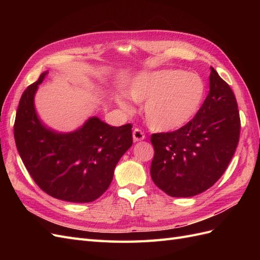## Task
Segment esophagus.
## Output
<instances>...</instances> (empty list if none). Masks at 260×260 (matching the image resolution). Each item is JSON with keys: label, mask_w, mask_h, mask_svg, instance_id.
<instances>
[{"label": "esophagus", "mask_w": 260, "mask_h": 260, "mask_svg": "<svg viewBox=\"0 0 260 260\" xmlns=\"http://www.w3.org/2000/svg\"><path fill=\"white\" fill-rule=\"evenodd\" d=\"M132 138H133V141H135V142H139V141H142V140L145 139V135H144V132L142 130L136 128L132 132Z\"/></svg>", "instance_id": "34e87169"}]
</instances>
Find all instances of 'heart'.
Wrapping results in <instances>:
<instances>
[{"label":"heart","mask_w":260,"mask_h":260,"mask_svg":"<svg viewBox=\"0 0 260 260\" xmlns=\"http://www.w3.org/2000/svg\"><path fill=\"white\" fill-rule=\"evenodd\" d=\"M136 103H144L147 124L155 131H175L191 122L205 100V82L194 73L183 70H159L141 74L127 89ZM123 111L131 107L122 98L116 99Z\"/></svg>","instance_id":"1"}]
</instances>
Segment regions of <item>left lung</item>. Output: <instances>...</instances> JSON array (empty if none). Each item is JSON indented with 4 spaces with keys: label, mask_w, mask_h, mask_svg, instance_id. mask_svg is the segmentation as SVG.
Wrapping results in <instances>:
<instances>
[{
    "label": "left lung",
    "mask_w": 260,
    "mask_h": 260,
    "mask_svg": "<svg viewBox=\"0 0 260 260\" xmlns=\"http://www.w3.org/2000/svg\"><path fill=\"white\" fill-rule=\"evenodd\" d=\"M210 70L209 93L194 119L176 131L151 137L152 180L172 198H191L214 185L239 143L241 120L234 93Z\"/></svg>",
    "instance_id": "obj_1"
}]
</instances>
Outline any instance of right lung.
<instances>
[{"label": "right lung", "instance_id": "right-lung-1", "mask_svg": "<svg viewBox=\"0 0 260 260\" xmlns=\"http://www.w3.org/2000/svg\"><path fill=\"white\" fill-rule=\"evenodd\" d=\"M48 72L22 93L14 124L15 142L30 176L53 198L90 203L111 184L121 156L132 145V125L112 127L91 117L81 128L56 132L39 119L35 94Z\"/></svg>", "mask_w": 260, "mask_h": 260}]
</instances>
